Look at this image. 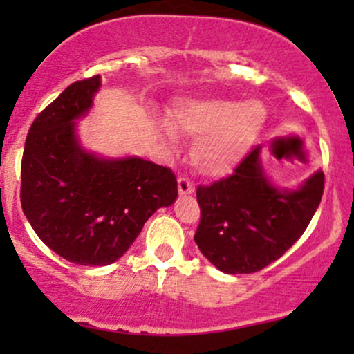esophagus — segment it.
<instances>
[{"label":"esophagus","mask_w":354,"mask_h":354,"mask_svg":"<svg viewBox=\"0 0 354 354\" xmlns=\"http://www.w3.org/2000/svg\"><path fill=\"white\" fill-rule=\"evenodd\" d=\"M178 191H180V194H193L194 183L186 176H180L178 178Z\"/></svg>","instance_id":"1"}]
</instances>
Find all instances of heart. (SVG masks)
Masks as SVG:
<instances>
[{
  "label": "heart",
  "instance_id": "1",
  "mask_svg": "<svg viewBox=\"0 0 354 354\" xmlns=\"http://www.w3.org/2000/svg\"><path fill=\"white\" fill-rule=\"evenodd\" d=\"M266 121L258 101L191 100L174 109L171 128L176 135L198 140L193 163L201 173L230 171L254 143Z\"/></svg>",
  "mask_w": 354,
  "mask_h": 354
}]
</instances>
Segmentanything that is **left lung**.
<instances>
[{
    "instance_id": "1",
    "label": "left lung",
    "mask_w": 354,
    "mask_h": 354,
    "mask_svg": "<svg viewBox=\"0 0 354 354\" xmlns=\"http://www.w3.org/2000/svg\"><path fill=\"white\" fill-rule=\"evenodd\" d=\"M323 189V171L296 191L274 188L263 173L259 146H254L230 176L198 186L201 218L194 241L223 273H256L298 241Z\"/></svg>"
}]
</instances>
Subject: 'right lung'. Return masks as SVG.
I'll list each match as a JSON object with an SVG mask.
<instances>
[{
    "label": "right lung",
    "instance_id": "add662e5",
    "mask_svg": "<svg viewBox=\"0 0 354 354\" xmlns=\"http://www.w3.org/2000/svg\"><path fill=\"white\" fill-rule=\"evenodd\" d=\"M100 84V75L75 81L48 104L28 131L21 160L24 216L44 245L83 266L120 259L154 211L178 196L171 168L81 149L75 120L91 108Z\"/></svg>",
    "mask_w": 354,
    "mask_h": 354
}]
</instances>
